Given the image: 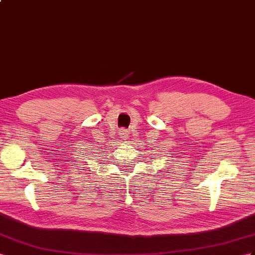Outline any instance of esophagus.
<instances>
[{
  "label": "esophagus",
  "mask_w": 255,
  "mask_h": 255,
  "mask_svg": "<svg viewBox=\"0 0 255 255\" xmlns=\"http://www.w3.org/2000/svg\"><path fill=\"white\" fill-rule=\"evenodd\" d=\"M119 134L121 135V138L124 140H127L129 138V131L127 129H121Z\"/></svg>",
  "instance_id": "1"
}]
</instances>
